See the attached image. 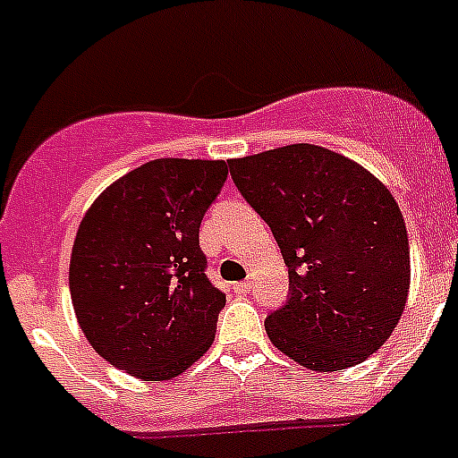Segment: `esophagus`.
Wrapping results in <instances>:
<instances>
[{
	"instance_id": "34e87169",
	"label": "esophagus",
	"mask_w": 458,
	"mask_h": 458,
	"mask_svg": "<svg viewBox=\"0 0 458 458\" xmlns=\"http://www.w3.org/2000/svg\"><path fill=\"white\" fill-rule=\"evenodd\" d=\"M233 292H236V294H250V292H251V283H247V281L236 283V285H233Z\"/></svg>"
}]
</instances>
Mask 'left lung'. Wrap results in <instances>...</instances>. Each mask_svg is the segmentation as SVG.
<instances>
[{"instance_id": "8db88e82", "label": "left lung", "mask_w": 458, "mask_h": 458, "mask_svg": "<svg viewBox=\"0 0 458 458\" xmlns=\"http://www.w3.org/2000/svg\"><path fill=\"white\" fill-rule=\"evenodd\" d=\"M229 171L290 274V299L265 321L269 342L317 373L364 362L398 326L411 283L407 226L391 191L315 143L229 159Z\"/></svg>"}]
</instances>
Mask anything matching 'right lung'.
I'll return each instance as SVG.
<instances>
[{
	"mask_svg": "<svg viewBox=\"0 0 458 458\" xmlns=\"http://www.w3.org/2000/svg\"><path fill=\"white\" fill-rule=\"evenodd\" d=\"M226 175L222 159H152L82 216L69 292L87 342L112 367L173 380L216 339L226 299L204 274L199 222Z\"/></svg>",
	"mask_w": 458,
	"mask_h": 458,
	"instance_id": "add662e5",
	"label": "right lung"
}]
</instances>
